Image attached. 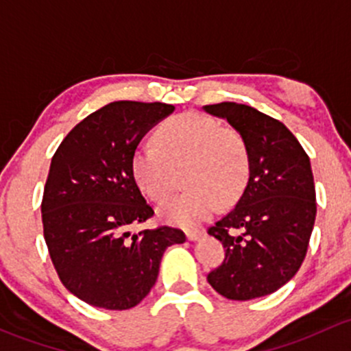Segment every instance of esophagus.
Segmentation results:
<instances>
[{
  "instance_id": "34e87169",
  "label": "esophagus",
  "mask_w": 351,
  "mask_h": 351,
  "mask_svg": "<svg viewBox=\"0 0 351 351\" xmlns=\"http://www.w3.org/2000/svg\"><path fill=\"white\" fill-rule=\"evenodd\" d=\"M186 237L189 241H197L199 238L204 237V230H189L186 231Z\"/></svg>"
}]
</instances>
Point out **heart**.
Returning a JSON list of instances; mask_svg holds the SVG:
<instances>
[{
  "instance_id": "obj_1",
  "label": "heart",
  "mask_w": 351,
  "mask_h": 351,
  "mask_svg": "<svg viewBox=\"0 0 351 351\" xmlns=\"http://www.w3.org/2000/svg\"><path fill=\"white\" fill-rule=\"evenodd\" d=\"M156 143L138 145L132 155L136 186L152 201H164L186 172L189 191L160 204L158 216L180 228H196L211 218L218 204L241 196L250 174L243 136L206 114H177L158 128Z\"/></svg>"
}]
</instances>
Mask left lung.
<instances>
[{
    "mask_svg": "<svg viewBox=\"0 0 351 351\" xmlns=\"http://www.w3.org/2000/svg\"><path fill=\"white\" fill-rule=\"evenodd\" d=\"M202 110L228 121L250 155L243 194L233 211L208 230L226 248L208 282L233 301L263 298L295 276L308 252L316 219L309 157L284 123L255 108L219 103Z\"/></svg>",
    "mask_w": 351,
    "mask_h": 351,
    "instance_id": "left-lung-1",
    "label": "left lung"
}]
</instances>
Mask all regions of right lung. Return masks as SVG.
Wrapping results in <instances>:
<instances>
[{
    "instance_id": "add662e5",
    "label": "right lung",
    "mask_w": 351,
    "mask_h": 351,
    "mask_svg": "<svg viewBox=\"0 0 351 351\" xmlns=\"http://www.w3.org/2000/svg\"><path fill=\"white\" fill-rule=\"evenodd\" d=\"M174 110L114 101L77 123L53 154L42 199L43 237L60 282L88 304L136 306L154 287L167 247L186 241L169 226L130 231L154 215L133 179L132 155Z\"/></svg>"
}]
</instances>
